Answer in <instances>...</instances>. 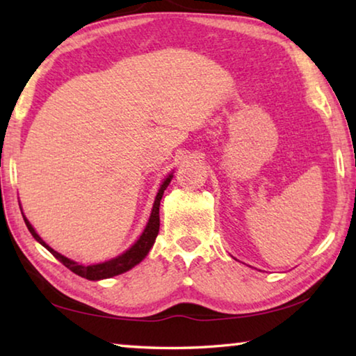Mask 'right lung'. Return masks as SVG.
I'll use <instances>...</instances> for the list:
<instances>
[{
    "label": "right lung",
    "mask_w": 356,
    "mask_h": 356,
    "mask_svg": "<svg viewBox=\"0 0 356 356\" xmlns=\"http://www.w3.org/2000/svg\"><path fill=\"white\" fill-rule=\"evenodd\" d=\"M172 176H168L165 179V182L161 184L159 193H156V197H155V202H154V209H152V213H150V218L146 229H144V232L141 234V237L136 240V243L131 246L130 250H127L124 252V254L118 256L116 259H111V261L104 262V264H95V265H80L74 261H70V259L64 257L63 254H59L55 250H51L50 246H48L44 240H42L38 234H35L34 227L29 225V221L26 220V216H23V220H25V225L29 229V232L33 234V237L38 240L40 245H44L45 248L51 252L53 256H55L59 262L64 264L65 267L69 270H72L75 275L81 276V278H86V280H91V281H97V280H104V278H111V276H116L120 275L124 272H127V270L134 268L136 264H140L144 257L147 256L149 250L152 248V245L155 242L156 236H159V231H160V201L161 197H163V193L166 190V186L170 185ZM23 215V213H22Z\"/></svg>",
    "instance_id": "obj_1"
}]
</instances>
